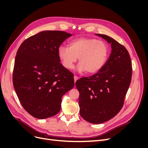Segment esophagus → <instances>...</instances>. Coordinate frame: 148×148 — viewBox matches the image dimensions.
<instances>
[{
  "instance_id": "obj_1",
  "label": "esophagus",
  "mask_w": 148,
  "mask_h": 148,
  "mask_svg": "<svg viewBox=\"0 0 148 148\" xmlns=\"http://www.w3.org/2000/svg\"><path fill=\"white\" fill-rule=\"evenodd\" d=\"M78 79V77H77V76H75L74 77V81H75V83L77 81V80Z\"/></svg>"
}]
</instances>
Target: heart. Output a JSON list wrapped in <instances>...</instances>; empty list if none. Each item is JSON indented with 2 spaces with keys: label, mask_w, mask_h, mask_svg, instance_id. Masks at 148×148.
I'll return each mask as SVG.
<instances>
[{
  "label": "heart",
  "mask_w": 148,
  "mask_h": 148,
  "mask_svg": "<svg viewBox=\"0 0 148 148\" xmlns=\"http://www.w3.org/2000/svg\"><path fill=\"white\" fill-rule=\"evenodd\" d=\"M58 56L66 69H73L78 58L79 72L87 71L89 74L99 72L106 64L109 54L107 44L91 38H78L69 43V47L62 45L58 48Z\"/></svg>",
  "instance_id": "b5f03b06"
}]
</instances>
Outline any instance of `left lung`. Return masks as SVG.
I'll return each mask as SVG.
<instances>
[{"label":"left lung","instance_id":"8db88e82","mask_svg":"<svg viewBox=\"0 0 148 148\" xmlns=\"http://www.w3.org/2000/svg\"><path fill=\"white\" fill-rule=\"evenodd\" d=\"M96 35L111 44L110 55L99 72L75 83L79 92L80 115L94 124L104 123L119 112L132 75V62L127 49L108 36Z\"/></svg>","mask_w":148,"mask_h":148}]
</instances>
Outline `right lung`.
<instances>
[{
    "instance_id": "right-lung-1",
    "label": "right lung",
    "mask_w": 148,
    "mask_h": 148,
    "mask_svg": "<svg viewBox=\"0 0 148 148\" xmlns=\"http://www.w3.org/2000/svg\"><path fill=\"white\" fill-rule=\"evenodd\" d=\"M72 34L44 31L24 41L18 49L13 83L25 110L39 119L56 115L62 97L72 89L73 74L60 63L58 48Z\"/></svg>"
}]
</instances>
